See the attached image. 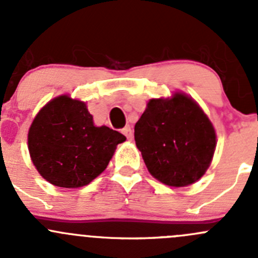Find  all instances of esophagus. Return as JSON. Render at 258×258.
<instances>
[{
	"label": "esophagus",
	"mask_w": 258,
	"mask_h": 258,
	"mask_svg": "<svg viewBox=\"0 0 258 258\" xmlns=\"http://www.w3.org/2000/svg\"><path fill=\"white\" fill-rule=\"evenodd\" d=\"M122 134H123L128 140H132V137H134V131H132V128L130 126L123 127V128H122Z\"/></svg>",
	"instance_id": "1"
}]
</instances>
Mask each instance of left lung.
Listing matches in <instances>:
<instances>
[{
  "label": "left lung",
  "mask_w": 258,
  "mask_h": 258,
  "mask_svg": "<svg viewBox=\"0 0 258 258\" xmlns=\"http://www.w3.org/2000/svg\"><path fill=\"white\" fill-rule=\"evenodd\" d=\"M135 141L151 175L162 183L184 187L209 168L216 132L202 108L184 93L152 98L137 123Z\"/></svg>",
  "instance_id": "8db88e82"
}]
</instances>
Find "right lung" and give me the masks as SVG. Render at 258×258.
<instances>
[{
  "instance_id": "add662e5",
  "label": "right lung",
  "mask_w": 258,
  "mask_h": 258,
  "mask_svg": "<svg viewBox=\"0 0 258 258\" xmlns=\"http://www.w3.org/2000/svg\"><path fill=\"white\" fill-rule=\"evenodd\" d=\"M126 137L96 127L86 103L62 95L43 106L28 131V151L40 175L64 188L86 186L103 172Z\"/></svg>"
}]
</instances>
